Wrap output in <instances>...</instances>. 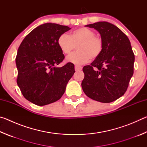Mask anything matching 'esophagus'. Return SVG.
I'll list each match as a JSON object with an SVG mask.
<instances>
[{"instance_id":"34e87169","label":"esophagus","mask_w":147,"mask_h":147,"mask_svg":"<svg viewBox=\"0 0 147 147\" xmlns=\"http://www.w3.org/2000/svg\"><path fill=\"white\" fill-rule=\"evenodd\" d=\"M74 69H75L76 71H81L82 69V67L81 66H79V65H75L74 66Z\"/></svg>"}]
</instances>
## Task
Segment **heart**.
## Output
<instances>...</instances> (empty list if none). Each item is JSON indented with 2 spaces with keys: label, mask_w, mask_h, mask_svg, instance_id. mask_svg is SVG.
<instances>
[{
  "label": "heart",
  "mask_w": 147,
  "mask_h": 147,
  "mask_svg": "<svg viewBox=\"0 0 147 147\" xmlns=\"http://www.w3.org/2000/svg\"><path fill=\"white\" fill-rule=\"evenodd\" d=\"M58 45L64 54L68 55L75 49L78 51L69 56L67 61L81 65L88 62L90 59H95L103 50V41L94 32L86 27L74 30L70 36L62 34L58 39Z\"/></svg>",
  "instance_id": "obj_1"
}]
</instances>
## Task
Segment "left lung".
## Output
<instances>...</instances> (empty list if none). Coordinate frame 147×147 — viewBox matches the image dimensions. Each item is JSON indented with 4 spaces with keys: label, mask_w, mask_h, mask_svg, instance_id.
<instances>
[{
    "label": "left lung",
    "mask_w": 147,
    "mask_h": 147,
    "mask_svg": "<svg viewBox=\"0 0 147 147\" xmlns=\"http://www.w3.org/2000/svg\"><path fill=\"white\" fill-rule=\"evenodd\" d=\"M86 26L99 32L103 50L90 65L83 67L82 89L93 100L111 102L125 93L133 76L135 56L130 40L118 27L108 22Z\"/></svg>",
    "instance_id": "left-lung-1"
}]
</instances>
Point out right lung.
<instances>
[{"label":"right lung","instance_id":"1","mask_svg":"<svg viewBox=\"0 0 147 147\" xmlns=\"http://www.w3.org/2000/svg\"><path fill=\"white\" fill-rule=\"evenodd\" d=\"M71 28L55 23L36 27L20 45L16 58L17 83L24 97L36 105L45 106L58 100L74 73V65L63 60L58 39Z\"/></svg>","mask_w":147,"mask_h":147}]
</instances>
